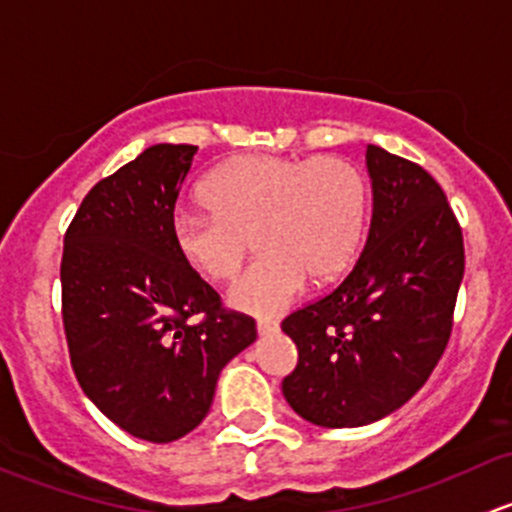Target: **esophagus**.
I'll return each instance as SVG.
<instances>
[{"instance_id": "1", "label": "esophagus", "mask_w": 512, "mask_h": 512, "mask_svg": "<svg viewBox=\"0 0 512 512\" xmlns=\"http://www.w3.org/2000/svg\"><path fill=\"white\" fill-rule=\"evenodd\" d=\"M277 329H280V324L272 322V319H260V322H257V334H260V337H267V334L277 332Z\"/></svg>"}]
</instances>
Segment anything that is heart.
Wrapping results in <instances>:
<instances>
[{
    "label": "heart",
    "instance_id": "b5f03b06",
    "mask_svg": "<svg viewBox=\"0 0 512 512\" xmlns=\"http://www.w3.org/2000/svg\"><path fill=\"white\" fill-rule=\"evenodd\" d=\"M208 213L173 218L170 240L188 270L210 282L240 275L250 240L260 260L230 292L237 312L275 317L307 280L337 282L359 255L369 215L361 170L337 156H240L200 185Z\"/></svg>",
    "mask_w": 512,
    "mask_h": 512
}]
</instances>
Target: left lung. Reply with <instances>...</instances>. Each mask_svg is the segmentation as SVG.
Listing matches in <instances>:
<instances>
[{"mask_svg": "<svg viewBox=\"0 0 512 512\" xmlns=\"http://www.w3.org/2000/svg\"><path fill=\"white\" fill-rule=\"evenodd\" d=\"M374 213L344 282L282 322L297 366L287 404L324 428L374 423L404 406L446 352L466 267L441 185L411 160L366 146Z\"/></svg>", "mask_w": 512, "mask_h": 512, "instance_id": "8db88e82", "label": "left lung"}]
</instances>
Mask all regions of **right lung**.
<instances>
[{
    "instance_id": "obj_1",
    "label": "right lung",
    "mask_w": 512,
    "mask_h": 512,
    "mask_svg": "<svg viewBox=\"0 0 512 512\" xmlns=\"http://www.w3.org/2000/svg\"><path fill=\"white\" fill-rule=\"evenodd\" d=\"M195 153L146 148L98 180L64 235L61 317L76 381L103 416L151 443L193 431L223 366L257 339L255 319L225 309L173 250L175 200Z\"/></svg>"
}]
</instances>
